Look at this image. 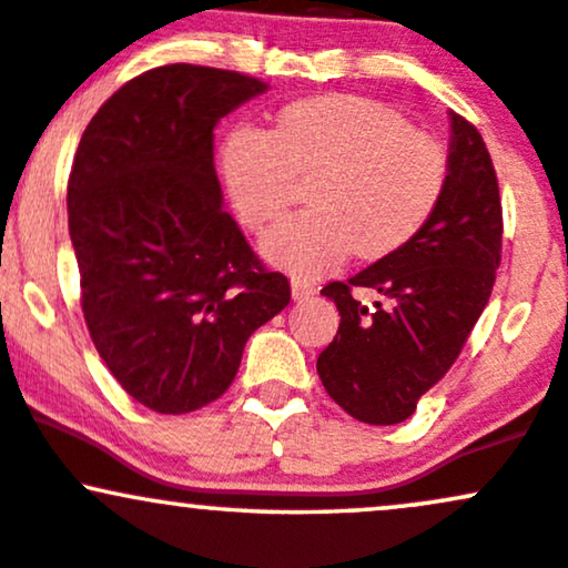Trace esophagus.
I'll list each match as a JSON object with an SVG mask.
<instances>
[{"instance_id": "1", "label": "esophagus", "mask_w": 568, "mask_h": 568, "mask_svg": "<svg viewBox=\"0 0 568 568\" xmlns=\"http://www.w3.org/2000/svg\"><path fill=\"white\" fill-rule=\"evenodd\" d=\"M291 291H294V298H298V302H307V298H313L317 294L315 283H310V280L304 277H291Z\"/></svg>"}]
</instances>
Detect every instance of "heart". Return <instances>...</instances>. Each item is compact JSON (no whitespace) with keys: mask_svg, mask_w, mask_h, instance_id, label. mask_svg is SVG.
Instances as JSON below:
<instances>
[{"mask_svg":"<svg viewBox=\"0 0 568 568\" xmlns=\"http://www.w3.org/2000/svg\"><path fill=\"white\" fill-rule=\"evenodd\" d=\"M217 161L236 215L255 232L288 207L296 174H317L313 210L264 236V251L296 274L402 247L434 215L450 172L439 140L355 93L285 104L274 129L240 123Z\"/></svg>","mask_w":568,"mask_h":568,"instance_id":"b5f03b06","label":"heart"}]
</instances>
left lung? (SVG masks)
I'll list each match as a JSON object with an SVG mask.
<instances>
[{"label": "left lung", "instance_id": "1", "mask_svg": "<svg viewBox=\"0 0 568 568\" xmlns=\"http://www.w3.org/2000/svg\"><path fill=\"white\" fill-rule=\"evenodd\" d=\"M447 185L413 240L347 283L321 291L339 310V332L317 355L328 396L372 426H394L445 377L488 304L501 261V199L483 136L450 112ZM355 287L381 294L373 307Z\"/></svg>", "mask_w": 568, "mask_h": 568}]
</instances>
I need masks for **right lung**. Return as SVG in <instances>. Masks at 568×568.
Wrapping results in <instances>:
<instances>
[{
	"label": "right lung",
	"mask_w": 568,
	"mask_h": 568,
	"mask_svg": "<svg viewBox=\"0 0 568 568\" xmlns=\"http://www.w3.org/2000/svg\"><path fill=\"white\" fill-rule=\"evenodd\" d=\"M270 85L166 64L121 85L80 136L67 185L80 304L129 396L183 415L226 394L245 342L288 307L223 210L213 164L221 118Z\"/></svg>",
	"instance_id": "obj_1"
}]
</instances>
